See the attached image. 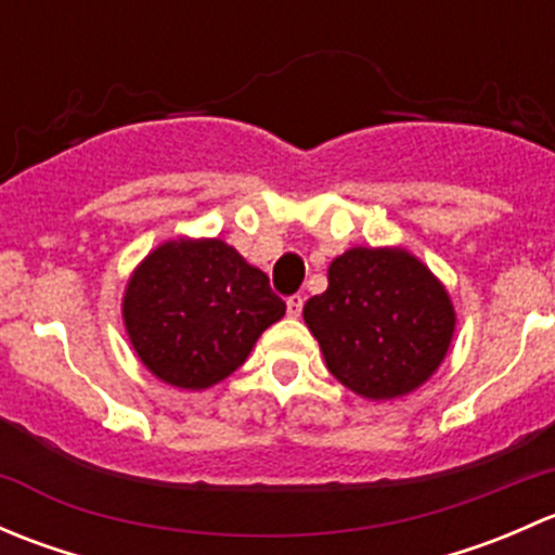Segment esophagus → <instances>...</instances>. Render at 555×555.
Returning <instances> with one entry per match:
<instances>
[{
	"label": "esophagus",
	"instance_id": "1",
	"mask_svg": "<svg viewBox=\"0 0 555 555\" xmlns=\"http://www.w3.org/2000/svg\"><path fill=\"white\" fill-rule=\"evenodd\" d=\"M300 311H304V298H300V295H293V298H287V313H289V317L298 319Z\"/></svg>",
	"mask_w": 555,
	"mask_h": 555
}]
</instances>
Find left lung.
I'll return each instance as SVG.
<instances>
[{"label":"left lung","instance_id":"left-lung-1","mask_svg":"<svg viewBox=\"0 0 555 555\" xmlns=\"http://www.w3.org/2000/svg\"><path fill=\"white\" fill-rule=\"evenodd\" d=\"M327 371L367 400L418 389L449 354L456 313L433 271L397 246H354L304 306Z\"/></svg>","mask_w":555,"mask_h":555}]
</instances>
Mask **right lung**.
Here are the masks:
<instances>
[{
    "label": "right lung",
    "mask_w": 555,
    "mask_h": 555,
    "mask_svg": "<svg viewBox=\"0 0 555 555\" xmlns=\"http://www.w3.org/2000/svg\"><path fill=\"white\" fill-rule=\"evenodd\" d=\"M287 306L268 276L220 238H177L150 251L122 295L139 360L160 382L209 389L244 365Z\"/></svg>",
    "instance_id": "right-lung-1"
}]
</instances>
